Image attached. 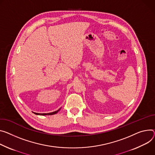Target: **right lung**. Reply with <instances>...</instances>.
<instances>
[{
  "label": "right lung",
  "mask_w": 155,
  "mask_h": 155,
  "mask_svg": "<svg viewBox=\"0 0 155 155\" xmlns=\"http://www.w3.org/2000/svg\"><path fill=\"white\" fill-rule=\"evenodd\" d=\"M61 109V108L59 109H58V110L56 111H54V112H50V113H47V114H39V113H36V112H34V113L36 115H43V116H45V115H53V114H55L56 113H58V112L59 111V110Z\"/></svg>",
  "instance_id": "right-lung-1"
}]
</instances>
